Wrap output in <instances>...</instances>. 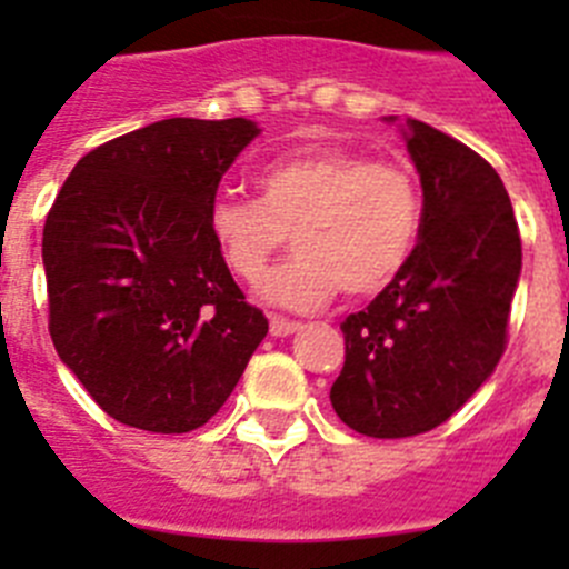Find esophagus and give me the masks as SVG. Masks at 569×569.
<instances>
[{
	"instance_id": "34e87169",
	"label": "esophagus",
	"mask_w": 569,
	"mask_h": 569,
	"mask_svg": "<svg viewBox=\"0 0 569 569\" xmlns=\"http://www.w3.org/2000/svg\"><path fill=\"white\" fill-rule=\"evenodd\" d=\"M301 330V321L293 319H281V316H270V333L273 336H290Z\"/></svg>"
}]
</instances>
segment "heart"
Returning <instances> with one entry per match:
<instances>
[{
	"label": "heart",
	"instance_id": "b5f03b06",
	"mask_svg": "<svg viewBox=\"0 0 569 569\" xmlns=\"http://www.w3.org/2000/svg\"><path fill=\"white\" fill-rule=\"evenodd\" d=\"M256 190L216 199L210 239L230 273L256 281L290 233L296 253L259 284L281 308H321L339 288L370 299L399 279L421 239L419 182L387 159L299 148L261 164Z\"/></svg>",
	"mask_w": 569,
	"mask_h": 569
}]
</instances>
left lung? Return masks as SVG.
Returning <instances> with one entry per match:
<instances>
[{
  "mask_svg": "<svg viewBox=\"0 0 569 569\" xmlns=\"http://www.w3.org/2000/svg\"><path fill=\"white\" fill-rule=\"evenodd\" d=\"M425 190L421 239L399 279L341 321L333 410L356 433L405 439L470 399L507 347L521 236L499 173L430 124L407 122Z\"/></svg>",
  "mask_w": 569,
  "mask_h": 569,
  "instance_id": "1",
  "label": "left lung"
}]
</instances>
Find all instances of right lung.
<instances>
[{
    "instance_id": "add662e5",
    "label": "right lung",
    "mask_w": 569,
    "mask_h": 569,
    "mask_svg": "<svg viewBox=\"0 0 569 569\" xmlns=\"http://www.w3.org/2000/svg\"><path fill=\"white\" fill-rule=\"evenodd\" d=\"M248 119H162L77 162L44 219L48 330L90 399L128 427L190 433L233 393L268 319L210 239Z\"/></svg>"
}]
</instances>
